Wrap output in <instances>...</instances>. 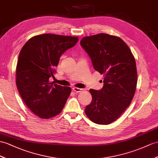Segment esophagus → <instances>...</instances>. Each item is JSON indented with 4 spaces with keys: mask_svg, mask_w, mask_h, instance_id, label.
<instances>
[{
    "mask_svg": "<svg viewBox=\"0 0 158 158\" xmlns=\"http://www.w3.org/2000/svg\"><path fill=\"white\" fill-rule=\"evenodd\" d=\"M82 90L83 89H82V88H76V87L73 88V90H74L76 93H78V92H82Z\"/></svg>",
    "mask_w": 158,
    "mask_h": 158,
    "instance_id": "esophagus-1",
    "label": "esophagus"
}]
</instances>
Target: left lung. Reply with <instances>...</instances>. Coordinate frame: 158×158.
Segmentation results:
<instances>
[{"label": "left lung", "mask_w": 158, "mask_h": 158, "mask_svg": "<svg viewBox=\"0 0 158 158\" xmlns=\"http://www.w3.org/2000/svg\"><path fill=\"white\" fill-rule=\"evenodd\" d=\"M80 45L90 57L94 70L103 74L101 90L90 89L92 101L86 116L94 123L108 125L116 121L131 102L135 92V60L120 37L106 33L84 37Z\"/></svg>", "instance_id": "left-lung-1"}]
</instances>
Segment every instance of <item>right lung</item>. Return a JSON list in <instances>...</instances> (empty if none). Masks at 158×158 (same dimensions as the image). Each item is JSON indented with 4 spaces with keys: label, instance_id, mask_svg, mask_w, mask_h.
Listing matches in <instances>:
<instances>
[{
    "label": "right lung",
    "instance_id": "add662e5",
    "mask_svg": "<svg viewBox=\"0 0 158 158\" xmlns=\"http://www.w3.org/2000/svg\"><path fill=\"white\" fill-rule=\"evenodd\" d=\"M78 37L56 34L35 35L26 42L19 53L16 85L25 105L41 118H50L62 110L72 89L50 82L49 77L62 53L74 46Z\"/></svg>",
    "mask_w": 158,
    "mask_h": 158
}]
</instances>
